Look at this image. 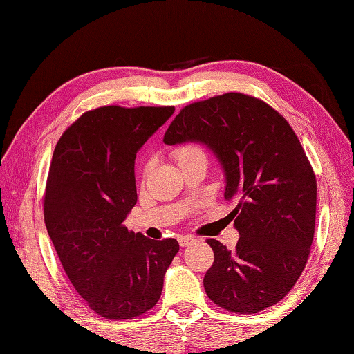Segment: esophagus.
<instances>
[{
  "instance_id": "esophagus-1",
  "label": "esophagus",
  "mask_w": 354,
  "mask_h": 354,
  "mask_svg": "<svg viewBox=\"0 0 354 354\" xmlns=\"http://www.w3.org/2000/svg\"><path fill=\"white\" fill-rule=\"evenodd\" d=\"M178 241H179V246L185 248V246H189L190 243H194L195 239H194V236H189V235H181V236H178Z\"/></svg>"
}]
</instances>
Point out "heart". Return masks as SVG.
<instances>
[{
	"instance_id": "1",
	"label": "heart",
	"mask_w": 354,
	"mask_h": 354,
	"mask_svg": "<svg viewBox=\"0 0 354 354\" xmlns=\"http://www.w3.org/2000/svg\"><path fill=\"white\" fill-rule=\"evenodd\" d=\"M171 155L176 159V162L179 165H183L184 162H187V160H190V159L205 156L204 150L201 149V145H198L195 142H184V144L176 145L175 149L171 150Z\"/></svg>"
}]
</instances>
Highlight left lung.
Listing matches in <instances>:
<instances>
[{"mask_svg":"<svg viewBox=\"0 0 354 354\" xmlns=\"http://www.w3.org/2000/svg\"><path fill=\"white\" fill-rule=\"evenodd\" d=\"M164 142L207 145L235 204L229 218L240 240L232 252L207 240L215 260L205 294L240 314L277 304L305 269L316 227V175L291 125L266 102L227 93L184 106Z\"/></svg>","mask_w":354,"mask_h":354,"instance_id":"1","label":"left lung"}]
</instances>
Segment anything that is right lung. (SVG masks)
<instances>
[{
  "label": "right lung",
  "mask_w": 354,
  "mask_h": 354,
  "mask_svg": "<svg viewBox=\"0 0 354 354\" xmlns=\"http://www.w3.org/2000/svg\"><path fill=\"white\" fill-rule=\"evenodd\" d=\"M175 106L86 111L55 145L44 223L68 279L99 316L133 319L158 304L179 244L125 227L138 201L134 159Z\"/></svg>",
  "instance_id": "right-lung-1"
}]
</instances>
